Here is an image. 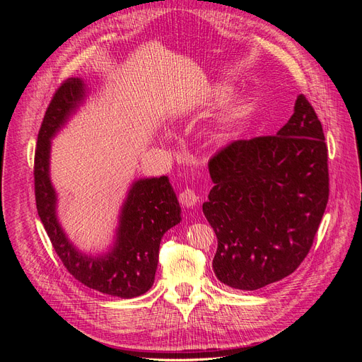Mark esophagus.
Masks as SVG:
<instances>
[{
  "label": "esophagus",
  "instance_id": "esophagus-1",
  "mask_svg": "<svg viewBox=\"0 0 362 362\" xmlns=\"http://www.w3.org/2000/svg\"><path fill=\"white\" fill-rule=\"evenodd\" d=\"M178 199H180V202H181V205H182V206H187V208H190V206H194V205H196V202L199 201V196L194 193V190H192V189H185V190H182V192L180 193Z\"/></svg>",
  "mask_w": 362,
  "mask_h": 362
}]
</instances>
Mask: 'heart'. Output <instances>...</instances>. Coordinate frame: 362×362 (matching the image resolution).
<instances>
[{"label": "heart", "mask_w": 362, "mask_h": 362, "mask_svg": "<svg viewBox=\"0 0 362 362\" xmlns=\"http://www.w3.org/2000/svg\"><path fill=\"white\" fill-rule=\"evenodd\" d=\"M222 95H223L222 87H217V89L211 92L210 98L211 100H217V98H221ZM245 110H246V101L243 96H234L233 100L225 105L223 112L217 117L210 133V139L213 144H221V141L226 137L228 131L231 129L237 124V120L243 116Z\"/></svg>", "instance_id": "b5f03b06"}]
</instances>
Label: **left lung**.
I'll list each match as a JSON object with an SVG mask.
<instances>
[{"label": "left lung", "instance_id": "1", "mask_svg": "<svg viewBox=\"0 0 362 362\" xmlns=\"http://www.w3.org/2000/svg\"><path fill=\"white\" fill-rule=\"evenodd\" d=\"M202 211L217 237L213 270L237 290L281 281L308 255L329 196L327 148L303 95L276 136L237 140L208 163Z\"/></svg>", "mask_w": 362, "mask_h": 362}]
</instances>
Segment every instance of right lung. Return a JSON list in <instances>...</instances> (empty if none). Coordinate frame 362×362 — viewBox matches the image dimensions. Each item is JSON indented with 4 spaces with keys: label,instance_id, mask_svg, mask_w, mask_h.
Returning <instances> with one entry per match:
<instances>
[{
    "label": "right lung",
    "instance_id": "obj_1",
    "mask_svg": "<svg viewBox=\"0 0 362 362\" xmlns=\"http://www.w3.org/2000/svg\"><path fill=\"white\" fill-rule=\"evenodd\" d=\"M86 81H64L43 116L35 156L36 206L45 231L71 275L86 287L131 299L154 284L160 242L181 222V206L168 177L133 181L120 206L115 242L100 255L84 254L68 238L57 217V192L49 177L51 140L68 124L87 98Z\"/></svg>",
    "mask_w": 362,
    "mask_h": 362
}]
</instances>
